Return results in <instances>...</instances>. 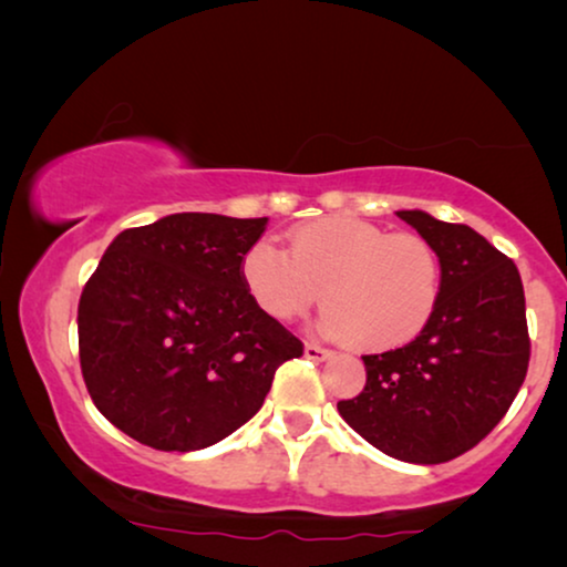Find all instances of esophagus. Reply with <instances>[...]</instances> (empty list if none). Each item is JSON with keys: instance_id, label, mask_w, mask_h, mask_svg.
Listing matches in <instances>:
<instances>
[{"instance_id": "obj_1", "label": "esophagus", "mask_w": 567, "mask_h": 567, "mask_svg": "<svg viewBox=\"0 0 567 567\" xmlns=\"http://www.w3.org/2000/svg\"><path fill=\"white\" fill-rule=\"evenodd\" d=\"M305 355H307V359H312V361H328L332 353L328 351V348H322V346L312 343V340H307V343H305Z\"/></svg>"}]
</instances>
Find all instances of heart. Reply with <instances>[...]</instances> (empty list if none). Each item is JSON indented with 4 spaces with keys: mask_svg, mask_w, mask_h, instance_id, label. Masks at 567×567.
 I'll return each mask as SVG.
<instances>
[{
    "mask_svg": "<svg viewBox=\"0 0 567 567\" xmlns=\"http://www.w3.org/2000/svg\"><path fill=\"white\" fill-rule=\"evenodd\" d=\"M239 274L250 299L276 322L301 317L322 291V330L359 351H392L415 340L441 297V260L429 239L392 235L353 216L301 224L289 252L258 239Z\"/></svg>",
    "mask_w": 567,
    "mask_h": 567,
    "instance_id": "b5f03b06",
    "label": "heart"
}]
</instances>
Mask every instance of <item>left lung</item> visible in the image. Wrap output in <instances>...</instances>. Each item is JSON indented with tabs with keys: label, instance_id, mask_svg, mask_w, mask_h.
Listing matches in <instances>:
<instances>
[{
	"label": "left lung",
	"instance_id": "left-lung-1",
	"mask_svg": "<svg viewBox=\"0 0 567 567\" xmlns=\"http://www.w3.org/2000/svg\"><path fill=\"white\" fill-rule=\"evenodd\" d=\"M436 247L441 297L421 336L363 355L367 386L338 413L379 452L441 464L477 446L522 390L529 330L514 260L467 224L398 212Z\"/></svg>",
	"mask_w": 567,
	"mask_h": 567
}]
</instances>
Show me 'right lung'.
<instances>
[{"instance_id": "right-lung-1", "label": "right lung", "mask_w": 567, "mask_h": 567, "mask_svg": "<svg viewBox=\"0 0 567 567\" xmlns=\"http://www.w3.org/2000/svg\"><path fill=\"white\" fill-rule=\"evenodd\" d=\"M268 219L169 214L121 231L84 284L80 367L95 408L159 452L227 439L305 353L250 299L239 266Z\"/></svg>"}]
</instances>
